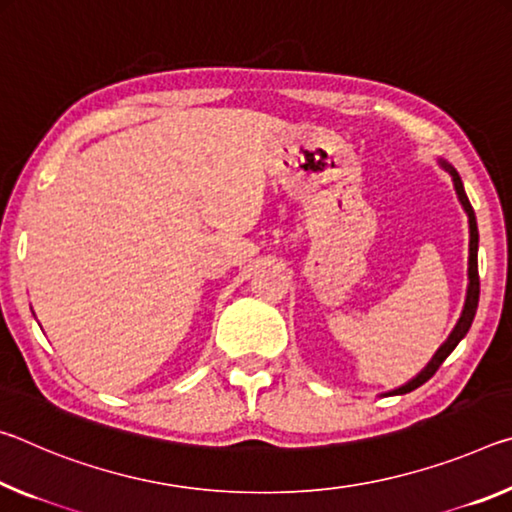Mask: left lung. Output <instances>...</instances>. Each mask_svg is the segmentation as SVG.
I'll return each mask as SVG.
<instances>
[{"mask_svg": "<svg viewBox=\"0 0 512 512\" xmlns=\"http://www.w3.org/2000/svg\"><path fill=\"white\" fill-rule=\"evenodd\" d=\"M442 165H445L451 177H454V186H456V192H458V199H460V204L465 206V211L469 215V236H472V240H469V290H467L465 311H463V315H460V320L456 324L454 333H451L445 345L438 349V354H435L431 363L426 365V370L420 376H417V379H413V381L406 383V385H401V388H397V390H392L390 395H406V392L420 388L422 383L429 381L431 376L440 370V365L445 363V358L451 354V351L456 349L458 342L465 338V333L469 331V326H472V322H474L476 306H479V295H481V281H479V226H476L474 208H472V204H469V199L465 195V188H463V181H460L458 172L449 163H445V161H442Z\"/></svg>", "mask_w": 512, "mask_h": 512, "instance_id": "8db88e82", "label": "left lung"}]
</instances>
